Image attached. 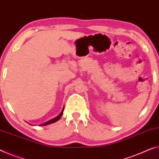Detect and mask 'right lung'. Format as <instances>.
<instances>
[{
    "label": "right lung",
    "instance_id": "right-lung-1",
    "mask_svg": "<svg viewBox=\"0 0 159 159\" xmlns=\"http://www.w3.org/2000/svg\"><path fill=\"white\" fill-rule=\"evenodd\" d=\"M63 111H64V108L62 109V111L60 112V114H59V115H57V116L55 117V118H53V119H50V120H49V121H48L45 122V123L40 124V125H39V126H46V125H48V124H52V123H55V122H56V121H57L59 120V119L61 118V116H62V114H63Z\"/></svg>",
    "mask_w": 159,
    "mask_h": 159
}]
</instances>
